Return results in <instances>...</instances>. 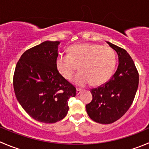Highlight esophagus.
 Here are the masks:
<instances>
[{
  "label": "esophagus",
  "instance_id": "34e87169",
  "mask_svg": "<svg viewBox=\"0 0 149 149\" xmlns=\"http://www.w3.org/2000/svg\"><path fill=\"white\" fill-rule=\"evenodd\" d=\"M82 90L81 89H76V95H79L81 93Z\"/></svg>",
  "mask_w": 149,
  "mask_h": 149
}]
</instances>
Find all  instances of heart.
<instances>
[{
    "label": "heart",
    "mask_w": 149,
    "mask_h": 149,
    "mask_svg": "<svg viewBox=\"0 0 149 149\" xmlns=\"http://www.w3.org/2000/svg\"><path fill=\"white\" fill-rule=\"evenodd\" d=\"M116 63L114 50L100 44L84 43L74 44L68 54H60L55 60V66L60 76L71 79L76 65L81 70L73 77V82L79 86H85L92 82L100 86L108 81L113 75Z\"/></svg>",
    "instance_id": "obj_1"
}]
</instances>
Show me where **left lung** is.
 <instances>
[{
	"instance_id": "obj_1",
	"label": "left lung",
	"mask_w": 149,
	"mask_h": 149,
	"mask_svg": "<svg viewBox=\"0 0 149 149\" xmlns=\"http://www.w3.org/2000/svg\"><path fill=\"white\" fill-rule=\"evenodd\" d=\"M106 42L117 53L119 65L107 83L91 90L92 100L86 105V113L90 119L105 125L116 122L128 111L139 83L138 70L126 50Z\"/></svg>"
}]
</instances>
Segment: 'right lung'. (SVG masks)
<instances>
[{"instance_id": "obj_1", "label": "right lung", "mask_w": 149, "mask_h": 149, "mask_svg": "<svg viewBox=\"0 0 149 149\" xmlns=\"http://www.w3.org/2000/svg\"><path fill=\"white\" fill-rule=\"evenodd\" d=\"M60 41H47L22 54L16 65L14 89L23 109L35 120L55 123L65 117L76 89L55 66Z\"/></svg>"}]
</instances>
